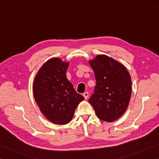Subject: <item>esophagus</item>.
Wrapping results in <instances>:
<instances>
[{"label": "esophagus", "mask_w": 159, "mask_h": 159, "mask_svg": "<svg viewBox=\"0 0 159 159\" xmlns=\"http://www.w3.org/2000/svg\"><path fill=\"white\" fill-rule=\"evenodd\" d=\"M83 96L84 97L85 99H87L88 96H89V93L88 92H84V93H83Z\"/></svg>", "instance_id": "1"}]
</instances>
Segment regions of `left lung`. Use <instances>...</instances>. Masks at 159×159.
Returning <instances> with one entry per match:
<instances>
[{
	"label": "left lung",
	"mask_w": 159,
	"mask_h": 159,
	"mask_svg": "<svg viewBox=\"0 0 159 159\" xmlns=\"http://www.w3.org/2000/svg\"><path fill=\"white\" fill-rule=\"evenodd\" d=\"M89 63L96 80L89 102L100 119L112 122L121 116L129 106L131 77L123 64L106 55H97Z\"/></svg>",
	"instance_id": "8db88e82"
}]
</instances>
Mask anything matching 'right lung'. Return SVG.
<instances>
[{
  "label": "right lung",
  "instance_id": "add662e5",
  "mask_svg": "<svg viewBox=\"0 0 159 159\" xmlns=\"http://www.w3.org/2000/svg\"><path fill=\"white\" fill-rule=\"evenodd\" d=\"M69 63L59 58L46 61L36 74L33 92L40 112L55 124H68L84 98L77 93L66 77Z\"/></svg>",
  "mask_w": 159,
  "mask_h": 159
}]
</instances>
